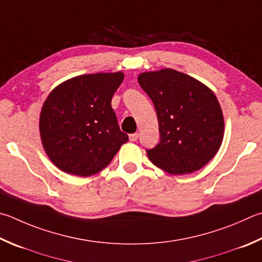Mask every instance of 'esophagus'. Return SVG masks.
<instances>
[{"mask_svg": "<svg viewBox=\"0 0 262 262\" xmlns=\"http://www.w3.org/2000/svg\"><path fill=\"white\" fill-rule=\"evenodd\" d=\"M137 139H139V134H137V133H134V134L129 135V141L130 142H135V141H137Z\"/></svg>", "mask_w": 262, "mask_h": 262, "instance_id": "esophagus-1", "label": "esophagus"}]
</instances>
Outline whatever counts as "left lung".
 <instances>
[{
    "instance_id": "left-lung-1",
    "label": "left lung",
    "mask_w": 262,
    "mask_h": 262,
    "mask_svg": "<svg viewBox=\"0 0 262 262\" xmlns=\"http://www.w3.org/2000/svg\"><path fill=\"white\" fill-rule=\"evenodd\" d=\"M139 83L154 103L160 142L146 150L150 161L173 175L204 167L220 149L225 121L212 90L172 69L139 75Z\"/></svg>"
}]
</instances>
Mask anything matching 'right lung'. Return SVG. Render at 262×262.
Wrapping results in <instances>:
<instances>
[{
  "instance_id": "1",
  "label": "right lung",
  "mask_w": 262,
  "mask_h": 262,
  "mask_svg": "<svg viewBox=\"0 0 262 262\" xmlns=\"http://www.w3.org/2000/svg\"><path fill=\"white\" fill-rule=\"evenodd\" d=\"M122 80V72L79 75L47 97L40 115L41 141L60 170L77 177L96 174L128 141L111 106Z\"/></svg>"
}]
</instances>
